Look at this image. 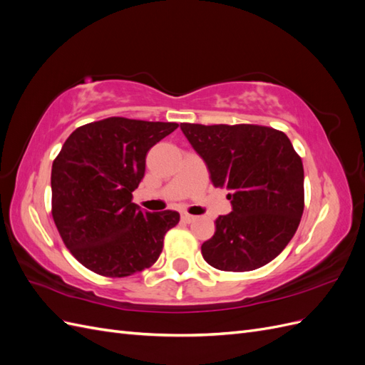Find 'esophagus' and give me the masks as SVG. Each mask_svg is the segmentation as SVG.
Masks as SVG:
<instances>
[{"label": "esophagus", "mask_w": 365, "mask_h": 365, "mask_svg": "<svg viewBox=\"0 0 365 365\" xmlns=\"http://www.w3.org/2000/svg\"><path fill=\"white\" fill-rule=\"evenodd\" d=\"M181 219H182V222L190 224V222H193V220H196V216L189 215V213H181Z\"/></svg>", "instance_id": "obj_1"}]
</instances>
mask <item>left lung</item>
<instances>
[{"label":"left lung","instance_id":"left-lung-1","mask_svg":"<svg viewBox=\"0 0 365 365\" xmlns=\"http://www.w3.org/2000/svg\"><path fill=\"white\" fill-rule=\"evenodd\" d=\"M181 130L210 172L230 190L231 213L201 251L220 271L244 272L274 260L289 244L304 208V170L291 140L257 125H192Z\"/></svg>","mask_w":365,"mask_h":365}]
</instances>
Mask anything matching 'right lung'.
I'll use <instances>...</instances> for the list:
<instances>
[{
    "label": "right lung",
    "mask_w": 365,
    "mask_h": 365,
    "mask_svg": "<svg viewBox=\"0 0 365 365\" xmlns=\"http://www.w3.org/2000/svg\"><path fill=\"white\" fill-rule=\"evenodd\" d=\"M176 123L109 117L77 128L51 168V213L63 244L85 268L126 277L152 267L180 213L132 202L152 146Z\"/></svg>",
    "instance_id": "right-lung-1"
}]
</instances>
